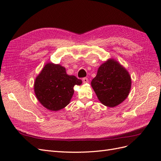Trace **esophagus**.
I'll return each instance as SVG.
<instances>
[{
	"label": "esophagus",
	"instance_id": "34e87169",
	"mask_svg": "<svg viewBox=\"0 0 161 161\" xmlns=\"http://www.w3.org/2000/svg\"><path fill=\"white\" fill-rule=\"evenodd\" d=\"M82 81H83L84 84H86L88 82V79L87 77H84L83 79H82Z\"/></svg>",
	"mask_w": 161,
	"mask_h": 161
}]
</instances>
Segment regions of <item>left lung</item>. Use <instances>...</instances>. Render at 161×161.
<instances>
[{"label": "left lung", "instance_id": "left-lung-1", "mask_svg": "<svg viewBox=\"0 0 161 161\" xmlns=\"http://www.w3.org/2000/svg\"><path fill=\"white\" fill-rule=\"evenodd\" d=\"M91 86L103 105L114 108L129 96L131 78L127 70L117 60L108 59L98 68Z\"/></svg>", "mask_w": 161, "mask_h": 161}]
</instances>
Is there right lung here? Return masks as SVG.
Here are the masks:
<instances>
[{
  "label": "right lung",
  "instance_id": "obj_1",
  "mask_svg": "<svg viewBox=\"0 0 161 161\" xmlns=\"http://www.w3.org/2000/svg\"><path fill=\"white\" fill-rule=\"evenodd\" d=\"M81 83L75 76L69 75L63 66L47 63L36 77L35 94L44 108L56 112L69 104L74 86Z\"/></svg>",
  "mask_w": 161,
  "mask_h": 161
}]
</instances>
